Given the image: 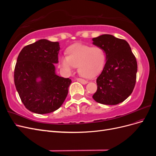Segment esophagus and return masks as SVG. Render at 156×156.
<instances>
[{"mask_svg": "<svg viewBox=\"0 0 156 156\" xmlns=\"http://www.w3.org/2000/svg\"><path fill=\"white\" fill-rule=\"evenodd\" d=\"M77 81H79V83H81L83 84H87V83H88V82H87V81H85V80H84V79H81V78H77Z\"/></svg>", "mask_w": 156, "mask_h": 156, "instance_id": "obj_1", "label": "esophagus"}]
</instances>
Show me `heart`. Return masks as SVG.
Segmentation results:
<instances>
[{"mask_svg":"<svg viewBox=\"0 0 156 156\" xmlns=\"http://www.w3.org/2000/svg\"><path fill=\"white\" fill-rule=\"evenodd\" d=\"M67 53L68 56L60 57L61 67L69 73L77 66L79 73L85 78H92L100 73L106 60L105 50L99 46L75 44L69 47Z\"/></svg>","mask_w":156,"mask_h":156,"instance_id":"b5f03b06","label":"heart"}]
</instances>
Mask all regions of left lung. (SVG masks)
<instances>
[{
  "label": "left lung",
  "mask_w": 156,
  "mask_h": 156,
  "mask_svg": "<svg viewBox=\"0 0 156 156\" xmlns=\"http://www.w3.org/2000/svg\"><path fill=\"white\" fill-rule=\"evenodd\" d=\"M93 44L101 47L106 54V62L96 80L97 91L92 98L104 105L123 102L133 92L136 78L137 63L129 44L111 34L92 39Z\"/></svg>",
  "instance_id": "left-lung-1"
}]
</instances>
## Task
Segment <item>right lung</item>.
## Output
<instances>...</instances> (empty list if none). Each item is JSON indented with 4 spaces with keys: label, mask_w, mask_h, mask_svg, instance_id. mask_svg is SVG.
Listing matches in <instances>:
<instances>
[{
    "label": "right lung",
    "mask_w": 156,
    "mask_h": 156,
    "mask_svg": "<svg viewBox=\"0 0 156 156\" xmlns=\"http://www.w3.org/2000/svg\"><path fill=\"white\" fill-rule=\"evenodd\" d=\"M59 43L40 40L24 47L14 69V83L28 110L48 114L59 108L68 93L72 81L55 73ZM41 80L37 81V79Z\"/></svg>",
    "instance_id": "1"
}]
</instances>
